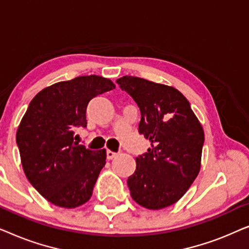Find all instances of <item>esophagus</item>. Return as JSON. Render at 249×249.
Wrapping results in <instances>:
<instances>
[{
  "label": "esophagus",
  "mask_w": 249,
  "mask_h": 249,
  "mask_svg": "<svg viewBox=\"0 0 249 249\" xmlns=\"http://www.w3.org/2000/svg\"><path fill=\"white\" fill-rule=\"evenodd\" d=\"M117 155H118L117 153L112 152V151H110V149H108V151H107V158L108 160H112V159H114L115 156H117Z\"/></svg>",
  "instance_id": "1"
}]
</instances>
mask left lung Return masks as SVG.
<instances>
[{
    "label": "left lung",
    "mask_w": 249,
    "mask_h": 249,
    "mask_svg": "<svg viewBox=\"0 0 249 249\" xmlns=\"http://www.w3.org/2000/svg\"><path fill=\"white\" fill-rule=\"evenodd\" d=\"M117 83L137 103L138 131L151 142V148L136 158V171L127 181L130 195L146 209H164L178 202L198 176L203 127L175 87L132 76Z\"/></svg>",
    "instance_id": "left-lung-1"
}]
</instances>
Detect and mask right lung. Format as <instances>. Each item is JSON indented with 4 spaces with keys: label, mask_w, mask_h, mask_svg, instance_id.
<instances>
[{
    "label": "right lung",
    "mask_w": 249,
    "mask_h": 249,
    "mask_svg": "<svg viewBox=\"0 0 249 249\" xmlns=\"http://www.w3.org/2000/svg\"><path fill=\"white\" fill-rule=\"evenodd\" d=\"M107 78L81 76L44 88L29 103L16 141L29 182L50 203L74 209L89 200L107 151H91L73 141L86 127L91 98L114 89Z\"/></svg>",
    "instance_id": "add662e5"
}]
</instances>
